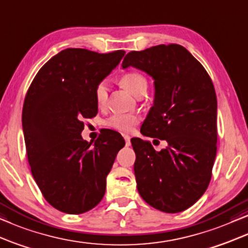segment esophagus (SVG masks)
Wrapping results in <instances>:
<instances>
[{"instance_id": "1", "label": "esophagus", "mask_w": 248, "mask_h": 248, "mask_svg": "<svg viewBox=\"0 0 248 248\" xmlns=\"http://www.w3.org/2000/svg\"><path fill=\"white\" fill-rule=\"evenodd\" d=\"M124 141H126L127 146H129V145H130V136H128V135H124Z\"/></svg>"}]
</instances>
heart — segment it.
Returning a JSON list of instances; mask_svg holds the SVG:
<instances>
[{"label": "heart", "mask_w": 248, "mask_h": 248, "mask_svg": "<svg viewBox=\"0 0 248 248\" xmlns=\"http://www.w3.org/2000/svg\"><path fill=\"white\" fill-rule=\"evenodd\" d=\"M121 85L134 95L144 93L147 88V79L138 71H128L120 78ZM95 101L98 107H104L108 100V84L105 81L98 82L95 87ZM140 122L137 114L114 113L104 121L105 126L120 133H130L135 126Z\"/></svg>", "instance_id": "1"}]
</instances>
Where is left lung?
Segmentation results:
<instances>
[{
    "mask_svg": "<svg viewBox=\"0 0 248 248\" xmlns=\"http://www.w3.org/2000/svg\"><path fill=\"white\" fill-rule=\"evenodd\" d=\"M130 65L154 79V105L140 133L168 143L156 152L148 140H131L138 193L154 209L181 212L201 199L212 177L217 140L213 82L178 44L131 51L122 68Z\"/></svg>",
    "mask_w": 248,
    "mask_h": 248,
    "instance_id": "8db88e82",
    "label": "left lung"
}]
</instances>
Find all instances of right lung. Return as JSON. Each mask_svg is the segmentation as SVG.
Returning <instances> with one entry per match:
<instances>
[{
    "mask_svg": "<svg viewBox=\"0 0 248 248\" xmlns=\"http://www.w3.org/2000/svg\"><path fill=\"white\" fill-rule=\"evenodd\" d=\"M124 55L122 49H63L39 69L26 94L22 128L31 174L44 199L61 212L85 213L101 202L124 146L113 130L101 134L93 146L80 135L82 120L97 114L95 87Z\"/></svg>",
    "mask_w": 248,
    "mask_h": 248,
    "instance_id": "obj_1",
    "label": "right lung"
}]
</instances>
